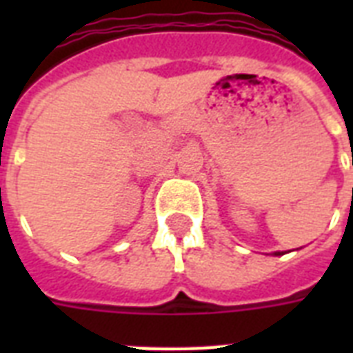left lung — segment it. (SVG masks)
<instances>
[{
	"instance_id": "left-lung-1",
	"label": "left lung",
	"mask_w": 353,
	"mask_h": 353,
	"mask_svg": "<svg viewBox=\"0 0 353 353\" xmlns=\"http://www.w3.org/2000/svg\"><path fill=\"white\" fill-rule=\"evenodd\" d=\"M274 256H282V254H285V252H280V251H276V252H273Z\"/></svg>"
}]
</instances>
